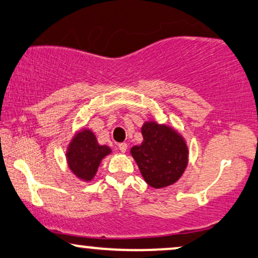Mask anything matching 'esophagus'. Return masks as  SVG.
<instances>
[{"label": "esophagus", "instance_id": "1", "mask_svg": "<svg viewBox=\"0 0 258 258\" xmlns=\"http://www.w3.org/2000/svg\"><path fill=\"white\" fill-rule=\"evenodd\" d=\"M118 149H119L120 153H125L126 149H128V145H126V144H119Z\"/></svg>", "mask_w": 258, "mask_h": 258}]
</instances>
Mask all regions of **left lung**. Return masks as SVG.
I'll return each mask as SVG.
<instances>
[{"label":"left lung","mask_w":258,"mask_h":258,"mask_svg":"<svg viewBox=\"0 0 258 258\" xmlns=\"http://www.w3.org/2000/svg\"><path fill=\"white\" fill-rule=\"evenodd\" d=\"M144 141L134 146V158L145 182L154 189L172 185L182 177L189 161L185 139L176 129L157 120H146L141 128Z\"/></svg>","instance_id":"8db88e82"}]
</instances>
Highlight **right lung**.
Returning a JSON list of instances; mask_svg holds the SVG:
<instances>
[{
	"mask_svg": "<svg viewBox=\"0 0 258 258\" xmlns=\"http://www.w3.org/2000/svg\"><path fill=\"white\" fill-rule=\"evenodd\" d=\"M112 153L106 145H100L94 133L81 128L75 133L66 151V160L72 173L82 180L91 182L97 174L101 160Z\"/></svg>",
	"mask_w": 258,
	"mask_h": 258,
	"instance_id": "1",
	"label": "right lung"
}]
</instances>
